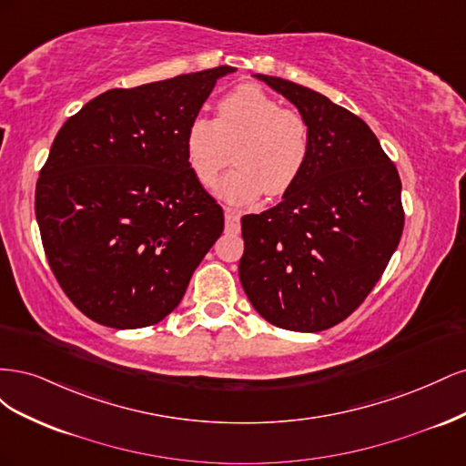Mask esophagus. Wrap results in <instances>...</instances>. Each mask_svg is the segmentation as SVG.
<instances>
[{"label": "esophagus", "mask_w": 466, "mask_h": 466, "mask_svg": "<svg viewBox=\"0 0 466 466\" xmlns=\"http://www.w3.org/2000/svg\"><path fill=\"white\" fill-rule=\"evenodd\" d=\"M238 219H241V211L235 208H225V223H228V229H238Z\"/></svg>", "instance_id": "34e87169"}]
</instances>
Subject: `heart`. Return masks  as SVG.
Instances as JSON below:
<instances>
[{
  "label": "heart",
  "mask_w": 466,
  "mask_h": 466,
  "mask_svg": "<svg viewBox=\"0 0 466 466\" xmlns=\"http://www.w3.org/2000/svg\"><path fill=\"white\" fill-rule=\"evenodd\" d=\"M235 149V168L221 194L247 204L262 192L286 194L303 173L311 151V124L258 87H238L218 103L216 120L196 116L187 130V159L206 188H216Z\"/></svg>",
  "instance_id": "heart-1"
}]
</instances>
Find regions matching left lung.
Masks as SVG:
<instances>
[{
	"instance_id": "left-lung-1",
	"label": "left lung",
	"mask_w": 466,
	"mask_h": 466,
	"mask_svg": "<svg viewBox=\"0 0 466 466\" xmlns=\"http://www.w3.org/2000/svg\"><path fill=\"white\" fill-rule=\"evenodd\" d=\"M257 77L311 124V151L284 200L241 218L238 278L274 327L327 330L363 303L399 247L400 177L354 112L293 81Z\"/></svg>"
}]
</instances>
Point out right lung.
Segmentation results:
<instances>
[{"instance_id": "right-lung-1", "label": "right lung", "mask_w": 466, "mask_h": 466, "mask_svg": "<svg viewBox=\"0 0 466 466\" xmlns=\"http://www.w3.org/2000/svg\"><path fill=\"white\" fill-rule=\"evenodd\" d=\"M235 72L110 89L69 116L40 168L35 211L50 270L79 311L144 329L180 303L223 233V209L187 159V130Z\"/></svg>"}]
</instances>
